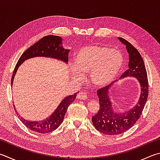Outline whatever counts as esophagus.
<instances>
[{"instance_id": "1", "label": "esophagus", "mask_w": 160, "mask_h": 160, "mask_svg": "<svg viewBox=\"0 0 160 160\" xmlns=\"http://www.w3.org/2000/svg\"><path fill=\"white\" fill-rule=\"evenodd\" d=\"M77 98L79 99H86L87 98H88V97H87V93L85 92L81 91L77 95Z\"/></svg>"}]
</instances>
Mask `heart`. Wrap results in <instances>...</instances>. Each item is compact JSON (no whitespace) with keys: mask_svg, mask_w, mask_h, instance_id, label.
<instances>
[{"mask_svg":"<svg viewBox=\"0 0 160 160\" xmlns=\"http://www.w3.org/2000/svg\"><path fill=\"white\" fill-rule=\"evenodd\" d=\"M123 62L122 55L118 50L92 44L78 51L72 70L80 80L83 79V75L90 74V81L93 86L104 87L116 79Z\"/></svg>","mask_w":160,"mask_h":160,"instance_id":"heart-1","label":"heart"}]
</instances>
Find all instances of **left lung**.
<instances>
[{
    "label": "left lung",
    "instance_id": "1",
    "mask_svg": "<svg viewBox=\"0 0 160 160\" xmlns=\"http://www.w3.org/2000/svg\"><path fill=\"white\" fill-rule=\"evenodd\" d=\"M119 40L126 46L129 53V69L120 78L133 77L137 78L141 86L139 100L132 109L117 113L113 111L112 104L108 98L109 86H105L98 90L99 102L98 112L92 118L95 128L104 134L117 135L123 133L131 128L137 122L142 113L148 95V81L147 72L142 57L136 48L125 39L118 38Z\"/></svg>",
    "mask_w": 160,
    "mask_h": 160
}]
</instances>
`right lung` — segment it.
<instances>
[{
    "label": "right lung",
    "instance_id": "right-lung-1",
    "mask_svg": "<svg viewBox=\"0 0 160 160\" xmlns=\"http://www.w3.org/2000/svg\"><path fill=\"white\" fill-rule=\"evenodd\" d=\"M69 52L70 49H65L62 46L61 38L56 35L45 36L35 44L32 45L31 47H29L28 49H26L21 56L14 68L11 79V84L12 85L14 77L19 65L26 60L36 56H45L59 59L68 62ZM77 94V92L73 95L66 97L61 102L52 115L49 118H47L45 120L32 122L23 119L22 117H20V120L27 128L33 132H39L41 134L52 132L61 125L68 107L74 101ZM15 111L17 112V110Z\"/></svg>",
    "mask_w": 160,
    "mask_h": 160
}]
</instances>
